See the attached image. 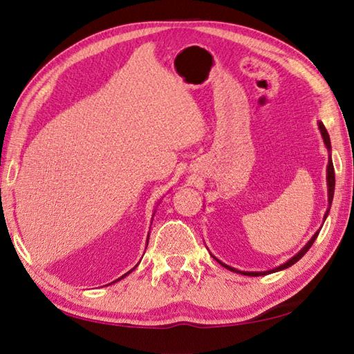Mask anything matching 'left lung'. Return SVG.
<instances>
[{"label": "left lung", "mask_w": 354, "mask_h": 354, "mask_svg": "<svg viewBox=\"0 0 354 354\" xmlns=\"http://www.w3.org/2000/svg\"><path fill=\"white\" fill-rule=\"evenodd\" d=\"M317 127H319V131H320V134H322V138H324V143H325V146H326V149H328V153H329V159H328V167H326V183H328V209H326V212H325V216H324V221L326 220V217H328V214H329V209H330V203H332V199H334V190H335V173H334V164H332V158H330V140H329V134H328V131H326V128H325V125L322 124V122H317ZM317 234H319V230L313 234L312 236V239H310L301 250H299L292 259H289L288 261H285L283 264H281V266H277V267H274V269H270V270H266V272H242V270H238V269H234V267H230V266H227V264H224L223 261H220L218 259H216V257H214L212 254H211V257H214V260H217L223 267H226V269H229V270H232V272H236V273H241V274H245V276H264V274H270V273H274V272H279V270H283V269H288V267H291L292 264H295L299 259H301V257L310 250V246L313 245V242L316 241V238H317Z\"/></svg>", "instance_id": "1"}]
</instances>
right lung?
I'll list each match as a JSON object with an SVG mask.
<instances>
[{
	"instance_id": "1",
	"label": "right lung",
	"mask_w": 354,
	"mask_h": 354,
	"mask_svg": "<svg viewBox=\"0 0 354 354\" xmlns=\"http://www.w3.org/2000/svg\"><path fill=\"white\" fill-rule=\"evenodd\" d=\"M152 220H153V218H152ZM147 243H149V234H147ZM146 246H147V245H146ZM136 267H137V266H136ZM136 267H134V269H136ZM134 269H131L130 272H127V273H125V274H122L121 277H118V279H116V281H113V282H118V281H121V279H124V277H125L127 274H130V273H131V272H133ZM113 282H112V283H113ZM108 285H111V283H108Z\"/></svg>"
}]
</instances>
